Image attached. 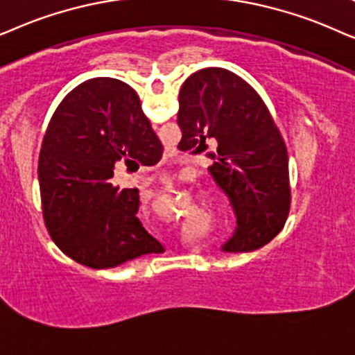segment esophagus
<instances>
[{
  "label": "esophagus",
  "mask_w": 355,
  "mask_h": 355,
  "mask_svg": "<svg viewBox=\"0 0 355 355\" xmlns=\"http://www.w3.org/2000/svg\"><path fill=\"white\" fill-rule=\"evenodd\" d=\"M162 183H167V182H162Z\"/></svg>",
  "instance_id": "34e87169"
}]
</instances>
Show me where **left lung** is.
I'll use <instances>...</instances> for the list:
<instances>
[{
  "label": "left lung",
  "instance_id": "obj_1",
  "mask_svg": "<svg viewBox=\"0 0 355 355\" xmlns=\"http://www.w3.org/2000/svg\"><path fill=\"white\" fill-rule=\"evenodd\" d=\"M180 150L214 160L209 173L237 217L227 253L261 248L276 237L291 209L289 160L281 131L258 92L232 71L206 68L178 96Z\"/></svg>",
  "mask_w": 355,
  "mask_h": 355
}]
</instances>
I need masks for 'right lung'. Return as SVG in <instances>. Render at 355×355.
<instances>
[{
	"mask_svg": "<svg viewBox=\"0 0 355 355\" xmlns=\"http://www.w3.org/2000/svg\"><path fill=\"white\" fill-rule=\"evenodd\" d=\"M162 149L128 84L94 78L73 89L51 116L39 159L42 211L56 247L94 269L162 253L136 216L138 188L112 182L115 165H154Z\"/></svg>",
	"mask_w": 355,
	"mask_h": 355,
	"instance_id": "add662e5",
	"label": "right lung"
}]
</instances>
